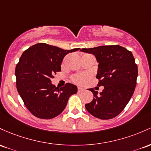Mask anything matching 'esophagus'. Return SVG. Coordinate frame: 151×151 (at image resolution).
Returning <instances> with one entry per match:
<instances>
[{"label": "esophagus", "instance_id": "1", "mask_svg": "<svg viewBox=\"0 0 151 151\" xmlns=\"http://www.w3.org/2000/svg\"><path fill=\"white\" fill-rule=\"evenodd\" d=\"M85 88L83 87H82V86H78V92H81V91H84Z\"/></svg>", "mask_w": 151, "mask_h": 151}]
</instances>
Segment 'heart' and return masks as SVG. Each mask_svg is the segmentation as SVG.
Segmentation results:
<instances>
[{
    "label": "heart",
    "mask_w": 151,
    "mask_h": 151,
    "mask_svg": "<svg viewBox=\"0 0 151 151\" xmlns=\"http://www.w3.org/2000/svg\"><path fill=\"white\" fill-rule=\"evenodd\" d=\"M90 75L88 73H80L75 75L73 77V81L76 83H84L88 80Z\"/></svg>",
    "instance_id": "obj_1"
}]
</instances>
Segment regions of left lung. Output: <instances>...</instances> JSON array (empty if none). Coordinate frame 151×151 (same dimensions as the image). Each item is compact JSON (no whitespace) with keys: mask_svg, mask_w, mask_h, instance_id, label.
<instances>
[{"mask_svg":"<svg viewBox=\"0 0 151 151\" xmlns=\"http://www.w3.org/2000/svg\"><path fill=\"white\" fill-rule=\"evenodd\" d=\"M81 51L95 55L98 63V86L104 87L100 93L89 89L94 98L85 107L99 119L115 118L129 102L136 86L138 66L133 54L118 45L82 48Z\"/></svg>","mask_w":151,"mask_h":151,"instance_id":"8db88e82","label":"left lung"}]
</instances>
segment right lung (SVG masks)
<instances>
[{
  "instance_id": "1",
  "label": "right lung",
  "mask_w": 151,
  "mask_h": 151,
  "mask_svg": "<svg viewBox=\"0 0 151 151\" xmlns=\"http://www.w3.org/2000/svg\"><path fill=\"white\" fill-rule=\"evenodd\" d=\"M79 48L63 50L46 43H37L25 50L16 65V87L25 106L33 116L51 119L60 115L68 98L78 91L68 83L64 87L52 84L54 74L61 70L63 59Z\"/></svg>"
}]
</instances>
